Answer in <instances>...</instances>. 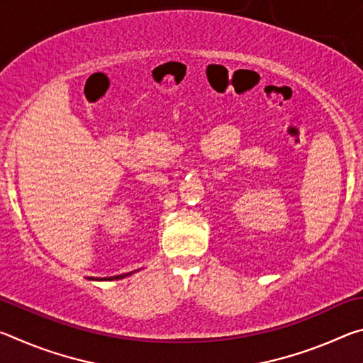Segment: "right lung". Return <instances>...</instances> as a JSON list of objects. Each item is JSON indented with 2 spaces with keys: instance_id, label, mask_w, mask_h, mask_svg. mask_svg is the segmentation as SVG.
<instances>
[{
  "instance_id": "add662e5",
  "label": "right lung",
  "mask_w": 363,
  "mask_h": 363,
  "mask_svg": "<svg viewBox=\"0 0 363 363\" xmlns=\"http://www.w3.org/2000/svg\"><path fill=\"white\" fill-rule=\"evenodd\" d=\"M134 272H138V270H134ZM134 272H128V274H121V275H113V277H104V279H93L91 277L89 280H97V281H112V280H121V279H126L133 275Z\"/></svg>"
}]
</instances>
